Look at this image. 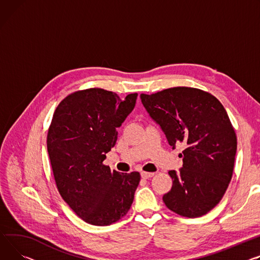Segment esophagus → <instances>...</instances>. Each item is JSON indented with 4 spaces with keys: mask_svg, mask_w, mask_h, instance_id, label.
Returning <instances> with one entry per match:
<instances>
[{
    "mask_svg": "<svg viewBox=\"0 0 260 260\" xmlns=\"http://www.w3.org/2000/svg\"><path fill=\"white\" fill-rule=\"evenodd\" d=\"M153 176H154L153 172H145V171H142V172H141V177H142L143 179H149V178H151V177H153Z\"/></svg>",
    "mask_w": 260,
    "mask_h": 260,
    "instance_id": "esophagus-1",
    "label": "esophagus"
}]
</instances>
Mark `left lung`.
<instances>
[{
	"mask_svg": "<svg viewBox=\"0 0 260 260\" xmlns=\"http://www.w3.org/2000/svg\"><path fill=\"white\" fill-rule=\"evenodd\" d=\"M140 98L172 149L185 146L182 168L168 172L172 187L163 202L185 217L208 213L226 192L234 168L237 140L226 110L213 95L186 86Z\"/></svg>",
	"mask_w": 260,
	"mask_h": 260,
	"instance_id": "left-lung-1",
	"label": "left lung"
}]
</instances>
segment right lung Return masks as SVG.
I'll use <instances>...</instances> for the list:
<instances>
[{
  "label": "right lung",
  "mask_w": 260,
  "mask_h": 260,
  "mask_svg": "<svg viewBox=\"0 0 260 260\" xmlns=\"http://www.w3.org/2000/svg\"><path fill=\"white\" fill-rule=\"evenodd\" d=\"M138 94L124 99L102 89L67 96L56 108L47 148L58 191L85 222L108 226L129 210L140 174H121L103 164Z\"/></svg>",
  "instance_id": "1"
}]
</instances>
